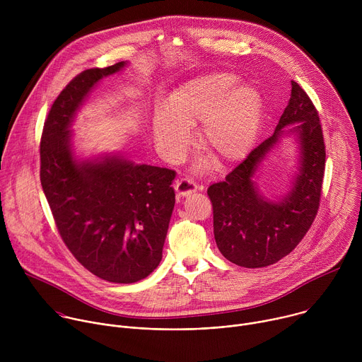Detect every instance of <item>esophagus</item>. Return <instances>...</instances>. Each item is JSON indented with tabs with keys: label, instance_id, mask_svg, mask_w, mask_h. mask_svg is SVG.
Segmentation results:
<instances>
[{
	"label": "esophagus",
	"instance_id": "obj_1",
	"mask_svg": "<svg viewBox=\"0 0 362 362\" xmlns=\"http://www.w3.org/2000/svg\"><path fill=\"white\" fill-rule=\"evenodd\" d=\"M175 189H176V193L179 197H185L197 190V183L190 177H183L176 182Z\"/></svg>",
	"mask_w": 362,
	"mask_h": 362
}]
</instances>
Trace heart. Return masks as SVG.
Masks as SVG:
<instances>
[{
  "label": "heart",
  "instance_id": "obj_1",
  "mask_svg": "<svg viewBox=\"0 0 362 362\" xmlns=\"http://www.w3.org/2000/svg\"><path fill=\"white\" fill-rule=\"evenodd\" d=\"M230 73L192 78L168 98L166 109L153 116V136L166 158L176 159L190 144L199 122L200 143L218 162H235L250 148L262 120V97L249 84H236Z\"/></svg>",
  "mask_w": 362,
  "mask_h": 362
}]
</instances>
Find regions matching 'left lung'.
Instances as JSON below:
<instances>
[{
	"instance_id": "left-lung-1",
	"label": "left lung",
	"mask_w": 362,
	"mask_h": 362,
	"mask_svg": "<svg viewBox=\"0 0 362 362\" xmlns=\"http://www.w3.org/2000/svg\"><path fill=\"white\" fill-rule=\"evenodd\" d=\"M291 98L275 133L256 146L223 182L208 187L214 233L221 253L243 268L281 261L303 239L320 209L325 172V143L318 112L305 90L291 81ZM288 124L300 139L301 166L293 190L271 202L257 190L252 176Z\"/></svg>"
}]
</instances>
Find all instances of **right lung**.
I'll return each instance as SVG.
<instances>
[{
    "mask_svg": "<svg viewBox=\"0 0 362 362\" xmlns=\"http://www.w3.org/2000/svg\"><path fill=\"white\" fill-rule=\"evenodd\" d=\"M124 66L77 74L51 106L40 143V180L63 242L87 271L115 284L137 282L160 264L176 177L119 156L74 158L69 127L76 112L98 80Z\"/></svg>",
    "mask_w": 362,
    "mask_h": 362,
    "instance_id": "obj_1",
    "label": "right lung"
}]
</instances>
